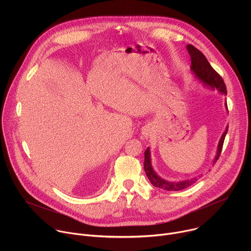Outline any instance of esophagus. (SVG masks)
<instances>
[{"mask_svg": "<svg viewBox=\"0 0 251 251\" xmlns=\"http://www.w3.org/2000/svg\"><path fill=\"white\" fill-rule=\"evenodd\" d=\"M142 134L143 135H144L145 137H149L150 136V134H151V132H150V129L149 128H144V129H143V131H142Z\"/></svg>", "mask_w": 251, "mask_h": 251, "instance_id": "esophagus-1", "label": "esophagus"}]
</instances>
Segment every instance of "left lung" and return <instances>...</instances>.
Masks as SVG:
<instances>
[{
	"label": "left lung",
	"instance_id": "obj_1",
	"mask_svg": "<svg viewBox=\"0 0 251 251\" xmlns=\"http://www.w3.org/2000/svg\"><path fill=\"white\" fill-rule=\"evenodd\" d=\"M187 50L189 51V54L191 55V60H192L191 69L195 74V75L205 86H208L211 89L217 88L220 92L226 94V86L224 79L217 73V71L211 67V65L209 64V62L207 61L205 56L202 54V52H201L197 48H195L192 45H188ZM226 108H227V106H226ZM227 129H228V127H226V131L224 132V134L221 137V140L219 142V146H218L217 156H216V158H214L213 163H216L221 156L225 138L227 133ZM144 170L146 172V175L149 178V181L151 182V184L153 186H155L156 188L162 189V190H166V191H181V190L187 189L190 186H192L193 184H195L198 180V177H193V178H190V180H185V181H180V182H169V181L164 180V178H162L161 176H159L157 175V173L152 168L151 154H150L149 147L145 151Z\"/></svg>",
	"mask_w": 251,
	"mask_h": 251
}]
</instances>
